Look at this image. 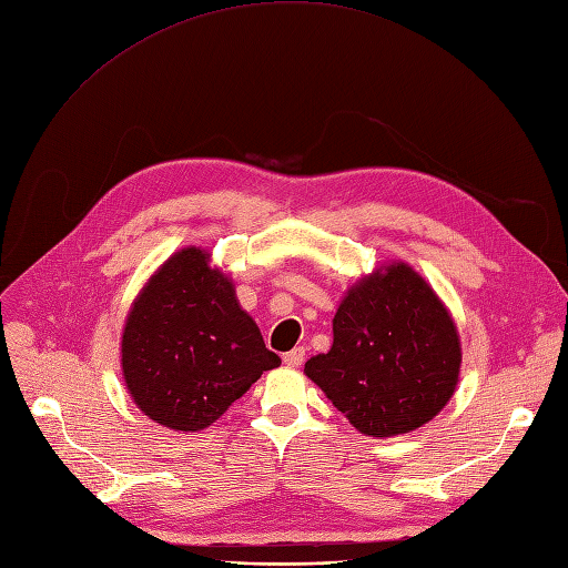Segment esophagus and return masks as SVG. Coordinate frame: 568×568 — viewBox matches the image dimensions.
Instances as JSON below:
<instances>
[{
    "mask_svg": "<svg viewBox=\"0 0 568 568\" xmlns=\"http://www.w3.org/2000/svg\"><path fill=\"white\" fill-rule=\"evenodd\" d=\"M305 361V348L303 346H295L291 348L288 354H284V365L286 367H301Z\"/></svg>",
    "mask_w": 568,
    "mask_h": 568,
    "instance_id": "1",
    "label": "esophagus"
}]
</instances>
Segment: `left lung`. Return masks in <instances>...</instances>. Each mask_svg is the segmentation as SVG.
<instances>
[{
	"label": "left lung",
	"mask_w": 568,
	"mask_h": 568,
	"mask_svg": "<svg viewBox=\"0 0 568 568\" xmlns=\"http://www.w3.org/2000/svg\"><path fill=\"white\" fill-rule=\"evenodd\" d=\"M457 326L416 270L390 261L348 286L333 346L305 374L361 435L395 437L435 418L460 382Z\"/></svg>",
	"instance_id": "obj_1"
}]
</instances>
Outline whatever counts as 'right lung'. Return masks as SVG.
Instances as JSON below:
<instances>
[{"label":"right lung","mask_w":568,"mask_h":568,"mask_svg":"<svg viewBox=\"0 0 568 568\" xmlns=\"http://www.w3.org/2000/svg\"><path fill=\"white\" fill-rule=\"evenodd\" d=\"M280 363L240 307L233 280L194 245L154 270L122 328L120 365L133 404L175 432L205 429Z\"/></svg>","instance_id":"right-lung-1"}]
</instances>
